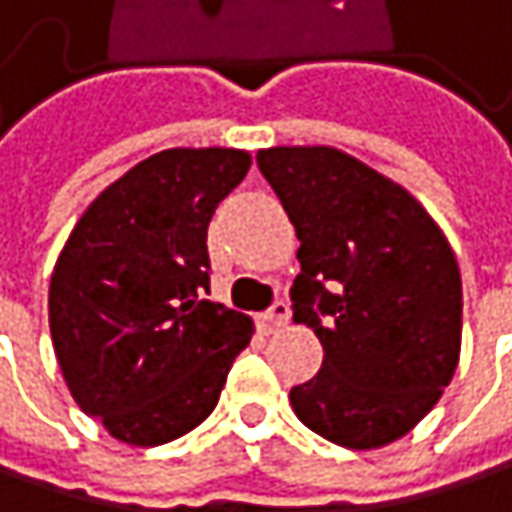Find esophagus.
I'll return each mask as SVG.
<instances>
[{
  "instance_id": "esophagus-1",
  "label": "esophagus",
  "mask_w": 512,
  "mask_h": 512,
  "mask_svg": "<svg viewBox=\"0 0 512 512\" xmlns=\"http://www.w3.org/2000/svg\"><path fill=\"white\" fill-rule=\"evenodd\" d=\"M287 320H290V305H287V302H281V299H278V302H272V305L257 317V323H260V329H263V332H275V329H281Z\"/></svg>"
}]
</instances>
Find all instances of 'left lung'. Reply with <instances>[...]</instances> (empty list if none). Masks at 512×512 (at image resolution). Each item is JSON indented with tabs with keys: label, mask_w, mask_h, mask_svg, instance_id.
I'll return each instance as SVG.
<instances>
[{
	"label": "left lung",
	"mask_w": 512,
	"mask_h": 512,
	"mask_svg": "<svg viewBox=\"0 0 512 512\" xmlns=\"http://www.w3.org/2000/svg\"><path fill=\"white\" fill-rule=\"evenodd\" d=\"M257 168L299 237L293 320L323 367L290 388L317 436L382 448L442 397L460 358L462 281L430 213L394 180L335 148H269Z\"/></svg>",
	"instance_id": "1"
}]
</instances>
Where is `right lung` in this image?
I'll list each match as a JSON object with an SVG mask.
<instances>
[{
    "label": "right lung",
    "mask_w": 512,
    "mask_h": 512,
    "mask_svg": "<svg viewBox=\"0 0 512 512\" xmlns=\"http://www.w3.org/2000/svg\"><path fill=\"white\" fill-rule=\"evenodd\" d=\"M252 159L174 148L133 165L76 222L50 281L52 347L79 409L118 442L165 445L219 403L252 320L210 293L207 228Z\"/></svg>",
    "instance_id": "obj_1"
}]
</instances>
